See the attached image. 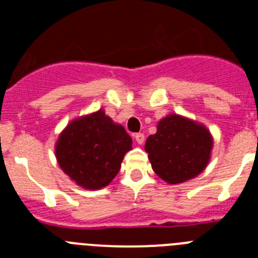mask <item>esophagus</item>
<instances>
[{"mask_svg": "<svg viewBox=\"0 0 258 258\" xmlns=\"http://www.w3.org/2000/svg\"><path fill=\"white\" fill-rule=\"evenodd\" d=\"M134 138H136V142L138 143V145H142V143L145 142V134L143 133L134 134Z\"/></svg>", "mask_w": 258, "mask_h": 258, "instance_id": "34e87169", "label": "esophagus"}]
</instances>
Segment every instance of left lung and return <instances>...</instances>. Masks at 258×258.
<instances>
[{"instance_id": "1", "label": "left lung", "mask_w": 258, "mask_h": 258, "mask_svg": "<svg viewBox=\"0 0 258 258\" xmlns=\"http://www.w3.org/2000/svg\"><path fill=\"white\" fill-rule=\"evenodd\" d=\"M213 140L204 125L183 116H166L157 132L146 141L152 169L170 184L182 183L206 169L211 159Z\"/></svg>"}]
</instances>
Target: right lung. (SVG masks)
I'll return each mask as SVG.
<instances>
[{
	"mask_svg": "<svg viewBox=\"0 0 258 258\" xmlns=\"http://www.w3.org/2000/svg\"><path fill=\"white\" fill-rule=\"evenodd\" d=\"M131 150V136L99 109L66 126L55 145V156L72 181L86 190H99L115 178Z\"/></svg>",
	"mask_w": 258,
	"mask_h": 258,
	"instance_id": "obj_1",
	"label": "right lung"
}]
</instances>
